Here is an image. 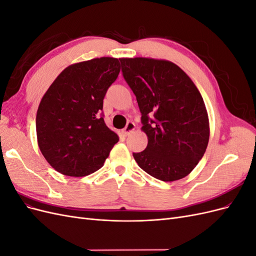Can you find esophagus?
<instances>
[{
	"label": "esophagus",
	"instance_id": "1",
	"mask_svg": "<svg viewBox=\"0 0 256 256\" xmlns=\"http://www.w3.org/2000/svg\"><path fill=\"white\" fill-rule=\"evenodd\" d=\"M134 128H136L134 122H127V125H126V127L122 129V134H124V136H128L130 132H132V131L134 130Z\"/></svg>",
	"mask_w": 256,
	"mask_h": 256
}]
</instances>
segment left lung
<instances>
[{"label": "left lung", "instance_id": "obj_1", "mask_svg": "<svg viewBox=\"0 0 256 256\" xmlns=\"http://www.w3.org/2000/svg\"><path fill=\"white\" fill-rule=\"evenodd\" d=\"M120 60L148 138L143 152H134V160L159 180H182L196 166L208 145L209 122L202 95L172 62L147 58Z\"/></svg>", "mask_w": 256, "mask_h": 256}]
</instances>
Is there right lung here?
<instances>
[{"instance_id":"obj_1","label":"right lung","mask_w":256,"mask_h":256,"mask_svg":"<svg viewBox=\"0 0 256 256\" xmlns=\"http://www.w3.org/2000/svg\"><path fill=\"white\" fill-rule=\"evenodd\" d=\"M120 72L118 58L81 62L65 68L46 92L36 115L37 142L60 174L82 177L96 172L118 142L102 111Z\"/></svg>"}]
</instances>
